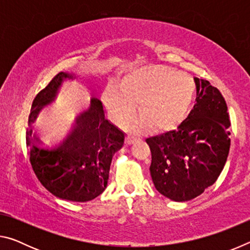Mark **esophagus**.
<instances>
[{"label": "esophagus", "mask_w": 250, "mask_h": 250, "mask_svg": "<svg viewBox=\"0 0 250 250\" xmlns=\"http://www.w3.org/2000/svg\"><path fill=\"white\" fill-rule=\"evenodd\" d=\"M139 139V137L138 135H135V134H133V133H128L126 134V143H128V145H131V143H133V142H135Z\"/></svg>", "instance_id": "1"}]
</instances>
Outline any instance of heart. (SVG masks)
I'll return each mask as SVG.
<instances>
[{
  "label": "heart",
  "mask_w": 250,
  "mask_h": 250,
  "mask_svg": "<svg viewBox=\"0 0 250 250\" xmlns=\"http://www.w3.org/2000/svg\"><path fill=\"white\" fill-rule=\"evenodd\" d=\"M195 95L188 74L171 66L149 64L126 71L116 88H110L104 103L115 119L126 125L139 104V117L151 129H170L183 120Z\"/></svg>",
  "instance_id": "1"
}]
</instances>
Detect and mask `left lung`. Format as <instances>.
Here are the masks:
<instances>
[{
	"instance_id": "1",
	"label": "left lung",
	"mask_w": 250,
	"mask_h": 250,
	"mask_svg": "<svg viewBox=\"0 0 250 250\" xmlns=\"http://www.w3.org/2000/svg\"><path fill=\"white\" fill-rule=\"evenodd\" d=\"M196 104L177 129L146 139L150 172L158 191L185 202L213 185L225 166L230 146L226 101L208 80L194 78Z\"/></svg>"
}]
</instances>
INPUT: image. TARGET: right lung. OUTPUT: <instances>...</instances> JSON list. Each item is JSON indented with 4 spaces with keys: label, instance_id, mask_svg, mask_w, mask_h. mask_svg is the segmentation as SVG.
I'll return each mask as SVG.
<instances>
[{
    "label": "right lung",
    "instance_id": "obj_1",
    "mask_svg": "<svg viewBox=\"0 0 250 250\" xmlns=\"http://www.w3.org/2000/svg\"><path fill=\"white\" fill-rule=\"evenodd\" d=\"M73 75L58 73L36 95L28 126L44 105L50 104L62 82ZM125 145V133L105 119L103 103L92 98L90 109L78 118L77 126L59 146H46L26 130V146L34 173L53 195L73 202H88L107 188L113 154Z\"/></svg>",
    "mask_w": 250,
    "mask_h": 250
}]
</instances>
